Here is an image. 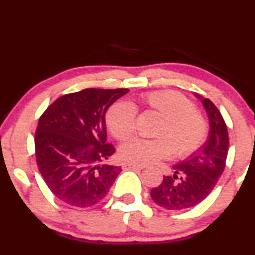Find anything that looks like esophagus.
<instances>
[{
	"instance_id": "esophagus-1",
	"label": "esophagus",
	"mask_w": 255,
	"mask_h": 255,
	"mask_svg": "<svg viewBox=\"0 0 255 255\" xmlns=\"http://www.w3.org/2000/svg\"><path fill=\"white\" fill-rule=\"evenodd\" d=\"M122 168H124V170H141V168L143 167L137 166V165H134V164H124L122 165Z\"/></svg>"
}]
</instances>
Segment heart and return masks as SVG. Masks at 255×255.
Segmentation results:
<instances>
[{
  "instance_id": "1",
  "label": "heart",
  "mask_w": 255,
  "mask_h": 255,
  "mask_svg": "<svg viewBox=\"0 0 255 255\" xmlns=\"http://www.w3.org/2000/svg\"><path fill=\"white\" fill-rule=\"evenodd\" d=\"M147 108L161 116L157 139H133L120 147L121 160L134 165H149L174 154L186 157L203 145L208 125L196 112L195 104L174 91H158L143 96ZM107 126L118 140H127L135 131L136 108L129 101H119L107 113Z\"/></svg>"
}]
</instances>
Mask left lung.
Wrapping results in <instances>:
<instances>
[{"instance_id":"1","label":"left lung","mask_w":255,"mask_h":255,"mask_svg":"<svg viewBox=\"0 0 255 255\" xmlns=\"http://www.w3.org/2000/svg\"><path fill=\"white\" fill-rule=\"evenodd\" d=\"M201 100L209 119V133L205 142L185 160L173 165V176H164L158 188L151 190L154 203L167 210H183L201 203L215 188L226 167L229 148L227 126L215 104Z\"/></svg>"}]
</instances>
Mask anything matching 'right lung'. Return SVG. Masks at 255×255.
<instances>
[{
    "instance_id": "right-lung-1",
    "label": "right lung",
    "mask_w": 255,
    "mask_h": 255,
    "mask_svg": "<svg viewBox=\"0 0 255 255\" xmlns=\"http://www.w3.org/2000/svg\"><path fill=\"white\" fill-rule=\"evenodd\" d=\"M128 89H84L54 101L39 119L35 157L52 194L77 208L97 204L121 166L106 164L114 154L107 143L106 113Z\"/></svg>"
}]
</instances>
